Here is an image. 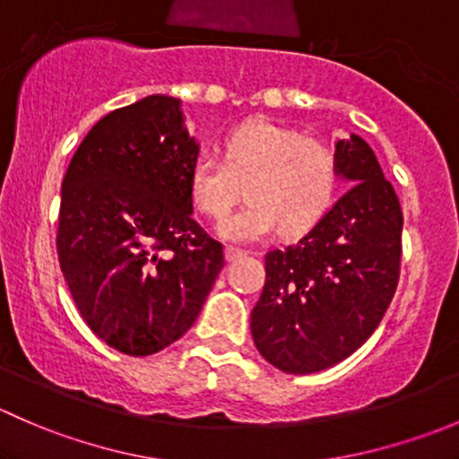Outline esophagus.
Listing matches in <instances>:
<instances>
[{"instance_id": "obj_1", "label": "esophagus", "mask_w": 459, "mask_h": 459, "mask_svg": "<svg viewBox=\"0 0 459 459\" xmlns=\"http://www.w3.org/2000/svg\"><path fill=\"white\" fill-rule=\"evenodd\" d=\"M224 255H226V262H238V259H242L244 255H247V251H242V248H235V247H226Z\"/></svg>"}]
</instances>
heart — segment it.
<instances>
[{"label": "heart", "mask_w": 459, "mask_h": 459, "mask_svg": "<svg viewBox=\"0 0 459 459\" xmlns=\"http://www.w3.org/2000/svg\"><path fill=\"white\" fill-rule=\"evenodd\" d=\"M340 182L337 155L326 142L273 122H251L230 133L224 160L200 155L188 170V200L202 215H226L242 197V211L217 226L230 242H262L281 229L299 235L331 208Z\"/></svg>", "instance_id": "obj_1"}]
</instances>
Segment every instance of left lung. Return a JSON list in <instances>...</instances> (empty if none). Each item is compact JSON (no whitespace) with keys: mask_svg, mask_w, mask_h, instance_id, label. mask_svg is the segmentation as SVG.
<instances>
[{"mask_svg":"<svg viewBox=\"0 0 459 459\" xmlns=\"http://www.w3.org/2000/svg\"><path fill=\"white\" fill-rule=\"evenodd\" d=\"M335 155L351 191L298 244L264 257L251 333L262 358L284 373H317L355 353L400 280L404 217L391 182L362 137L340 140Z\"/></svg>","mask_w":459,"mask_h":459,"instance_id":"1","label":"left lung"}]
</instances>
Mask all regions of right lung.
<instances>
[{
  "label": "right lung",
  "instance_id": "1",
  "mask_svg": "<svg viewBox=\"0 0 459 459\" xmlns=\"http://www.w3.org/2000/svg\"><path fill=\"white\" fill-rule=\"evenodd\" d=\"M197 155L179 100L151 95L101 117L64 175L59 266L88 328L124 355L178 342L224 268L221 244L193 220Z\"/></svg>",
  "mask_w": 459,
  "mask_h": 459
}]
</instances>
